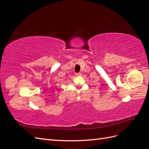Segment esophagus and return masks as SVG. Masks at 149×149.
Instances as JSON below:
<instances>
[{
  "label": "esophagus",
  "mask_w": 149,
  "mask_h": 149,
  "mask_svg": "<svg viewBox=\"0 0 149 149\" xmlns=\"http://www.w3.org/2000/svg\"><path fill=\"white\" fill-rule=\"evenodd\" d=\"M75 75L76 76H79V75H81V73H76Z\"/></svg>",
  "instance_id": "1"
}]
</instances>
